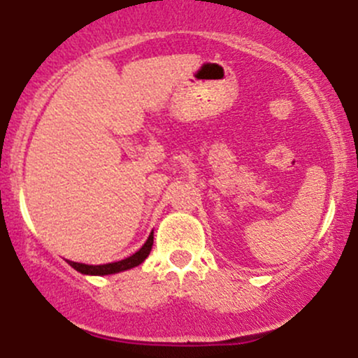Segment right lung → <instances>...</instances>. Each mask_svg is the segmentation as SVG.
<instances>
[{
    "label": "right lung",
    "mask_w": 358,
    "mask_h": 358,
    "mask_svg": "<svg viewBox=\"0 0 358 358\" xmlns=\"http://www.w3.org/2000/svg\"><path fill=\"white\" fill-rule=\"evenodd\" d=\"M152 245H153V233L148 236L146 243L138 250V252H134L132 256L122 259V262L108 263V265H83V263H76V262H69V263L72 268H76L81 273H90V275H109V273L123 272V270H129V268H134V266L141 265V263L148 258Z\"/></svg>",
    "instance_id": "obj_1"
}]
</instances>
